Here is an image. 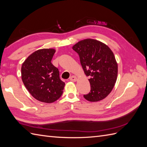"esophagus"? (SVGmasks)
<instances>
[{
    "mask_svg": "<svg viewBox=\"0 0 147 147\" xmlns=\"http://www.w3.org/2000/svg\"><path fill=\"white\" fill-rule=\"evenodd\" d=\"M69 80H70V81H72V82H76V81H77V78L76 76H71V77L69 78Z\"/></svg>",
    "mask_w": 147,
    "mask_h": 147,
    "instance_id": "1",
    "label": "esophagus"
}]
</instances>
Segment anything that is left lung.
Returning a JSON list of instances; mask_svg holds the SVG:
<instances>
[{
    "mask_svg": "<svg viewBox=\"0 0 147 147\" xmlns=\"http://www.w3.org/2000/svg\"><path fill=\"white\" fill-rule=\"evenodd\" d=\"M72 49L79 55L85 75L90 77V91L84 97L90 102L105 98L117 78L118 65L113 53L103 43L90 38L78 42Z\"/></svg>",
    "mask_w": 147,
    "mask_h": 147,
    "instance_id": "left-lung-1",
    "label": "left lung"
}]
</instances>
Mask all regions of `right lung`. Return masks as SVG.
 Returning <instances> with one entry per match:
<instances>
[{"label":"right lung","mask_w":147,"mask_h":147,"mask_svg":"<svg viewBox=\"0 0 147 147\" xmlns=\"http://www.w3.org/2000/svg\"><path fill=\"white\" fill-rule=\"evenodd\" d=\"M55 51L40 49L32 53L22 63V80L25 87L37 100L52 103L62 95L65 83L59 71L51 63Z\"/></svg>","instance_id":"obj_1"}]
</instances>
